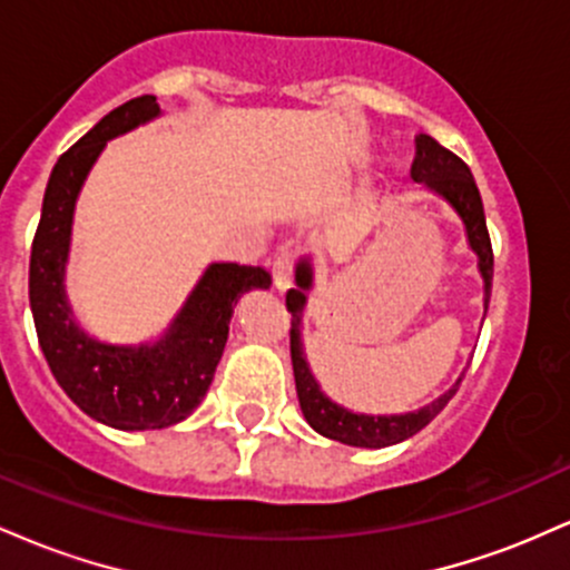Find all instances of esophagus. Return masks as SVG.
<instances>
[{
  "label": "esophagus",
  "instance_id": "34e87169",
  "mask_svg": "<svg viewBox=\"0 0 570 570\" xmlns=\"http://www.w3.org/2000/svg\"><path fill=\"white\" fill-rule=\"evenodd\" d=\"M292 276H294V254L289 252L278 254V257L273 259V284H276L278 289H289Z\"/></svg>",
  "mask_w": 570,
  "mask_h": 570
}]
</instances>
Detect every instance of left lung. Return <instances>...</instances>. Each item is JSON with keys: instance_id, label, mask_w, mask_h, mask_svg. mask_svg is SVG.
Here are the masks:
<instances>
[{"instance_id": "left-lung-1", "label": "left lung", "mask_w": 570, "mask_h": 570, "mask_svg": "<svg viewBox=\"0 0 570 570\" xmlns=\"http://www.w3.org/2000/svg\"><path fill=\"white\" fill-rule=\"evenodd\" d=\"M410 176L415 181H423L431 189L444 195L458 214H461L463 225H466L469 244L480 257V271L485 278V307L490 303V286H493V246H490V233L485 212H482V198L480 189L469 166L458 158L455 153H450L448 147H442L440 141L431 139V136L421 134L415 139V160H412ZM311 289V265L303 263L297 267V289L286 292V311L292 313V330H289V348H292V367H294V383H297V396L299 407H303L305 421L322 436L330 440L353 444V448H389L407 436L417 434L423 426H429L436 415L444 410V404L455 396V389H450L448 394L431 402L429 407L407 412V415H385V417H372V415H356L337 407L335 402H330L318 389V383L313 381L311 370L303 356V345H299V313L305 307V292Z\"/></svg>"}]
</instances>
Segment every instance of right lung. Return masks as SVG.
I'll return each instance as SVG.
<instances>
[{
  "mask_svg": "<svg viewBox=\"0 0 570 570\" xmlns=\"http://www.w3.org/2000/svg\"><path fill=\"white\" fill-rule=\"evenodd\" d=\"M158 112L155 96L130 98L58 158L31 240L29 303L48 367L85 415L122 431L166 429L185 421L214 381L240 294L271 286L263 267L212 265L171 332L153 348L96 343L71 322L61 278L77 193L104 144Z\"/></svg>",
  "mask_w": 570,
  "mask_h": 570,
  "instance_id": "obj_1",
  "label": "right lung"
}]
</instances>
